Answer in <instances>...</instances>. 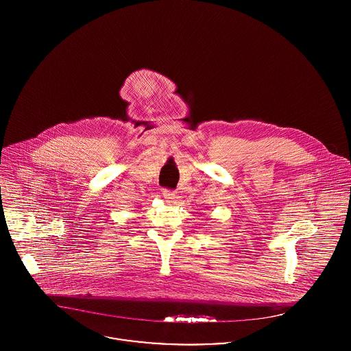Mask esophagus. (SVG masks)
<instances>
[{
	"mask_svg": "<svg viewBox=\"0 0 351 351\" xmlns=\"http://www.w3.org/2000/svg\"><path fill=\"white\" fill-rule=\"evenodd\" d=\"M162 196L165 197V200L169 201V202H173V201H174V199H176V192L165 189V191L162 192Z\"/></svg>",
	"mask_w": 351,
	"mask_h": 351,
	"instance_id": "34e87169",
	"label": "esophagus"
}]
</instances>
